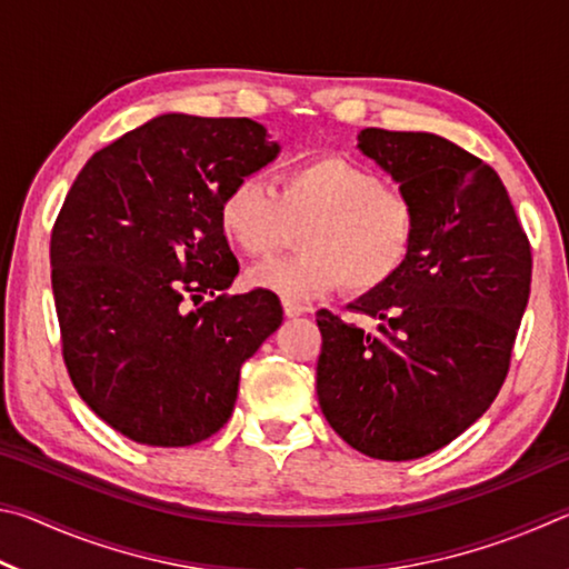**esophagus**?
<instances>
[{
    "instance_id": "obj_1",
    "label": "esophagus",
    "mask_w": 569,
    "mask_h": 569,
    "mask_svg": "<svg viewBox=\"0 0 569 569\" xmlns=\"http://www.w3.org/2000/svg\"><path fill=\"white\" fill-rule=\"evenodd\" d=\"M306 311V308L298 303V301H288V298H283V313L288 316V319H296V316H301Z\"/></svg>"
}]
</instances>
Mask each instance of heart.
<instances>
[{
	"mask_svg": "<svg viewBox=\"0 0 569 569\" xmlns=\"http://www.w3.org/2000/svg\"><path fill=\"white\" fill-rule=\"evenodd\" d=\"M223 236L248 258H266L301 226V253L248 273L250 286L308 301L343 286L371 293L401 271L417 238V210L401 190L349 158H316L286 170L278 192L253 176L230 186L218 206Z\"/></svg>",
	"mask_w": 569,
	"mask_h": 569,
	"instance_id": "heart-1",
	"label": "heart"
}]
</instances>
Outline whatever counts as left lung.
<instances>
[{
  "label": "left lung",
  "instance_id": "obj_1",
  "mask_svg": "<svg viewBox=\"0 0 569 569\" xmlns=\"http://www.w3.org/2000/svg\"><path fill=\"white\" fill-rule=\"evenodd\" d=\"M359 150L417 210L401 271L351 303L366 333L321 308L316 393L326 421L366 457H427L502 389L532 283V250L502 180L431 132L366 128Z\"/></svg>",
  "mask_w": 569,
  "mask_h": 569
}]
</instances>
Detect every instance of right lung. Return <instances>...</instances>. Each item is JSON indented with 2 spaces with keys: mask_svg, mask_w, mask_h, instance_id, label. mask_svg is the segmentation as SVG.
Instances as JSON below:
<instances>
[{
  "mask_svg": "<svg viewBox=\"0 0 569 569\" xmlns=\"http://www.w3.org/2000/svg\"><path fill=\"white\" fill-rule=\"evenodd\" d=\"M278 150L248 118L168 112L74 178L50 240L62 359L82 401L122 437L148 447L213 437L233 413L240 366L281 326L273 291L226 293L238 261L218 223L223 192ZM206 292L214 298L200 305Z\"/></svg>",
  "mask_w": 569,
  "mask_h": 569,
  "instance_id": "obj_1",
  "label": "right lung"
}]
</instances>
